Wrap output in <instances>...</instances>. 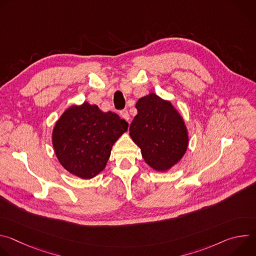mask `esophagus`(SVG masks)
<instances>
[{
	"label": "esophagus",
	"mask_w": 256,
	"mask_h": 256,
	"mask_svg": "<svg viewBox=\"0 0 256 256\" xmlns=\"http://www.w3.org/2000/svg\"><path fill=\"white\" fill-rule=\"evenodd\" d=\"M120 114L122 118H124V120H130V114H128V110H122Z\"/></svg>",
	"instance_id": "34e87169"
}]
</instances>
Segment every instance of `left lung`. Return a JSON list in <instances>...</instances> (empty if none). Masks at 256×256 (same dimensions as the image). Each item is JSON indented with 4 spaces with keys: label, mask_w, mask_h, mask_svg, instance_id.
I'll list each match as a JSON object with an SVG mask.
<instances>
[{
    "label": "left lung",
    "mask_w": 256,
    "mask_h": 256,
    "mask_svg": "<svg viewBox=\"0 0 256 256\" xmlns=\"http://www.w3.org/2000/svg\"><path fill=\"white\" fill-rule=\"evenodd\" d=\"M138 114L130 134L144 160L157 171H166L184 155L188 136L184 122L169 101L151 93L136 102Z\"/></svg>",
    "instance_id": "left-lung-1"
}]
</instances>
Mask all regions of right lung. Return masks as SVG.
<instances>
[{
	"mask_svg": "<svg viewBox=\"0 0 256 256\" xmlns=\"http://www.w3.org/2000/svg\"><path fill=\"white\" fill-rule=\"evenodd\" d=\"M128 124L116 114L102 112L88 102L72 106L56 122L52 144L60 163L68 172L89 179L101 172L116 140Z\"/></svg>",
	"mask_w": 256,
	"mask_h": 256,
	"instance_id": "1",
	"label": "right lung"
}]
</instances>
